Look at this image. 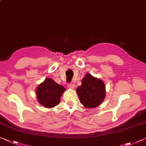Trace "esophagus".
I'll use <instances>...</instances> for the list:
<instances>
[{"label":"esophagus","mask_w":146,"mask_h":146,"mask_svg":"<svg viewBox=\"0 0 146 146\" xmlns=\"http://www.w3.org/2000/svg\"><path fill=\"white\" fill-rule=\"evenodd\" d=\"M68 87L69 88H71V89H74L75 88V85L73 83H69L68 84Z\"/></svg>","instance_id":"34e87169"}]
</instances>
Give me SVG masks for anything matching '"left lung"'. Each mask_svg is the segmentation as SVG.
I'll list each match as a JSON object with an SVG mask.
<instances>
[{
  "label": "left lung",
  "mask_w": 146,
  "mask_h": 146,
  "mask_svg": "<svg viewBox=\"0 0 146 146\" xmlns=\"http://www.w3.org/2000/svg\"><path fill=\"white\" fill-rule=\"evenodd\" d=\"M80 103L87 108L97 107L105 98V84L102 80L86 74L82 84L76 88Z\"/></svg>",
  "instance_id": "1"
}]
</instances>
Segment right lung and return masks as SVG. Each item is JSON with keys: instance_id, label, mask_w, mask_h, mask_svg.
I'll use <instances>...</instances> for the list:
<instances>
[{"instance_id": "right-lung-1", "label": "right lung", "mask_w": 146, "mask_h": 146, "mask_svg": "<svg viewBox=\"0 0 146 146\" xmlns=\"http://www.w3.org/2000/svg\"><path fill=\"white\" fill-rule=\"evenodd\" d=\"M66 89L51 78H46L36 88V93L40 104L48 108H53L60 102V97Z\"/></svg>"}]
</instances>
